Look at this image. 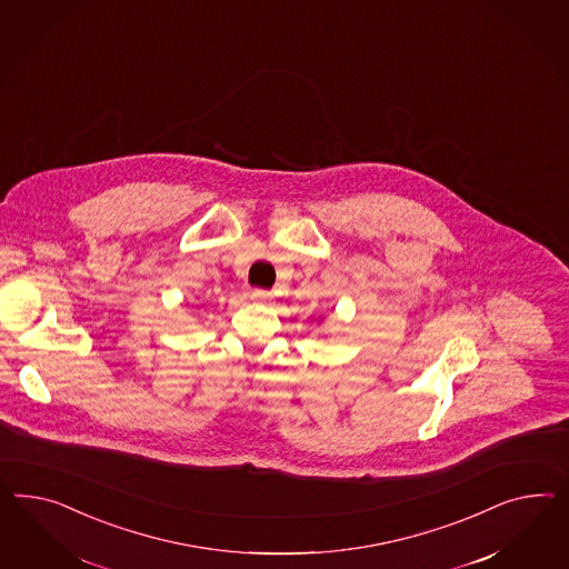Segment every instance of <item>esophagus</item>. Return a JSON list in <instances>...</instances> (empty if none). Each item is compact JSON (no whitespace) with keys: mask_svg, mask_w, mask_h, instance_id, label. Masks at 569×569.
<instances>
[{"mask_svg":"<svg viewBox=\"0 0 569 569\" xmlns=\"http://www.w3.org/2000/svg\"><path fill=\"white\" fill-rule=\"evenodd\" d=\"M250 298H252L254 302H269V300L273 298V293L269 292V290H262V288H257V290H252V293H250Z\"/></svg>","mask_w":569,"mask_h":569,"instance_id":"1","label":"esophagus"}]
</instances>
